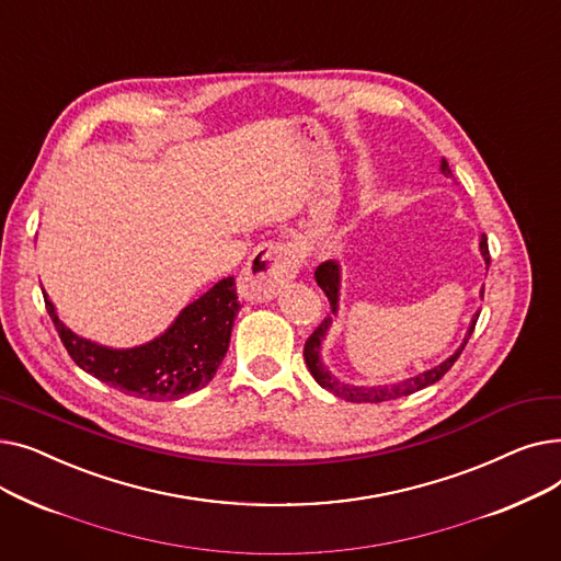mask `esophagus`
Returning <instances> with one entry per match:
<instances>
[{
	"mask_svg": "<svg viewBox=\"0 0 561 561\" xmlns=\"http://www.w3.org/2000/svg\"><path fill=\"white\" fill-rule=\"evenodd\" d=\"M300 271V252L290 243H261L239 277V296L248 302H268Z\"/></svg>",
	"mask_w": 561,
	"mask_h": 561,
	"instance_id": "34e87169",
	"label": "esophagus"
}]
</instances>
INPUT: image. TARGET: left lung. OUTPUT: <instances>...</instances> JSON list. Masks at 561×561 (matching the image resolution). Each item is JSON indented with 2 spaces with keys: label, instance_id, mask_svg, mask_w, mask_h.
<instances>
[{
  "label": "left lung",
  "instance_id": "8db88e82",
  "mask_svg": "<svg viewBox=\"0 0 561 561\" xmlns=\"http://www.w3.org/2000/svg\"><path fill=\"white\" fill-rule=\"evenodd\" d=\"M440 172H444L446 176L453 174L446 159H440ZM480 252L484 256V263L489 265L491 256H489V245H486V236L484 233H482V239H480ZM316 282H318V286L322 290H325V296H328L330 307H332V313L336 316L339 313V296H341V265L336 261L320 263L318 268H316ZM480 298H484V288L480 290ZM334 316H328L325 320H322L320 325L313 330V334L307 339V343H305V364H307L309 373L313 375V379L318 381L322 389L334 393L341 400H347V402H389V400L404 398L409 393H416V391L434 385V381H438L440 377H444L455 366V362L459 359L461 350L466 347L470 334H473L476 322L480 318V311L473 313V318H470V325H468V332L463 336V343L455 350V355H450L446 362H440L438 366H434L430 370H423V373H419L414 377H407L402 381H396V385H375V387L345 385V381H341L336 375H332L325 368V364H322V343H325V339L330 334Z\"/></svg>",
  "mask_w": 561,
  "mask_h": 561
}]
</instances>
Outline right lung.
<instances>
[{"label":"right lung","mask_w":561,"mask_h":561,"mask_svg":"<svg viewBox=\"0 0 561 561\" xmlns=\"http://www.w3.org/2000/svg\"><path fill=\"white\" fill-rule=\"evenodd\" d=\"M45 307L81 370L127 396L161 402L209 385L227 355L233 318L241 309L233 277H225L186 305L157 339L134 347H108L66 328L47 293Z\"/></svg>","instance_id":"right-lung-1"}]
</instances>
